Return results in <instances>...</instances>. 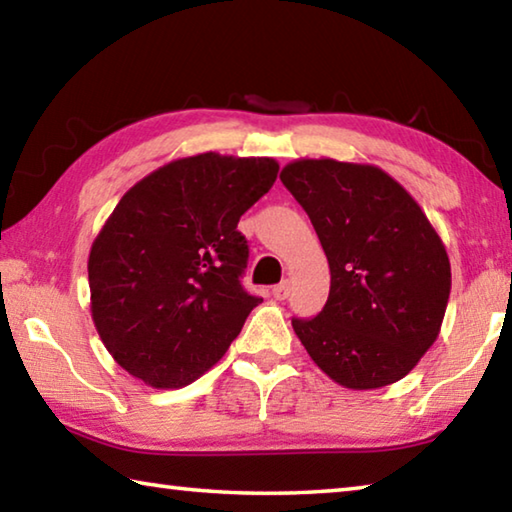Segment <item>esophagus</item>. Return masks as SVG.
Returning <instances> with one entry per match:
<instances>
[{"mask_svg": "<svg viewBox=\"0 0 512 512\" xmlns=\"http://www.w3.org/2000/svg\"><path fill=\"white\" fill-rule=\"evenodd\" d=\"M289 293H291V282L289 280H284V282L277 284V287H273V298L275 300H287Z\"/></svg>", "mask_w": 512, "mask_h": 512, "instance_id": "1", "label": "esophagus"}]
</instances>
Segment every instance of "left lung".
<instances>
[{"label": "left lung", "instance_id": "obj_1", "mask_svg": "<svg viewBox=\"0 0 512 512\" xmlns=\"http://www.w3.org/2000/svg\"><path fill=\"white\" fill-rule=\"evenodd\" d=\"M280 180L325 250L329 298L293 332L325 375L350 391L395 384L443 325L452 266L418 201L366 162L300 158Z\"/></svg>", "mask_w": 512, "mask_h": 512}]
</instances>
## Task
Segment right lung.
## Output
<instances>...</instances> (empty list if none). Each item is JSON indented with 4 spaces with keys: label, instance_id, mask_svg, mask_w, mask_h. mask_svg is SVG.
I'll use <instances>...</instances> for the list:
<instances>
[{
    "label": "right lung",
    "instance_id": "add662e5",
    "mask_svg": "<svg viewBox=\"0 0 512 512\" xmlns=\"http://www.w3.org/2000/svg\"><path fill=\"white\" fill-rule=\"evenodd\" d=\"M273 158L214 151L151 171L121 196L88 257L90 311L106 350L153 388H183L219 361L262 298L239 277L237 223L277 178Z\"/></svg>",
    "mask_w": 512,
    "mask_h": 512
}]
</instances>
